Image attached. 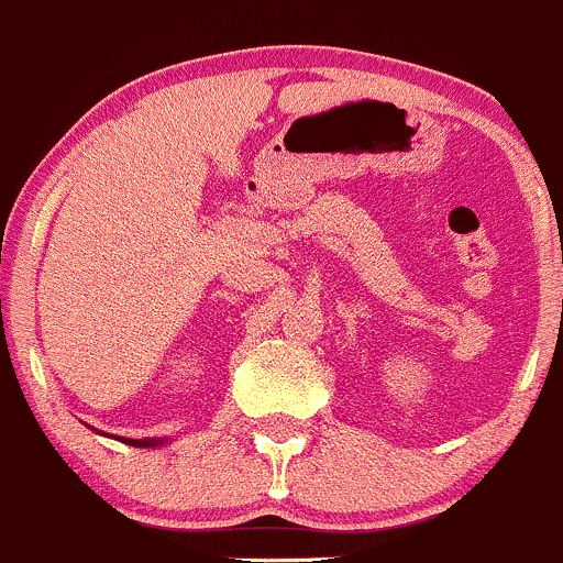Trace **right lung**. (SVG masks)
<instances>
[{"mask_svg": "<svg viewBox=\"0 0 563 563\" xmlns=\"http://www.w3.org/2000/svg\"><path fill=\"white\" fill-rule=\"evenodd\" d=\"M97 431V429H93ZM99 434H104V431H99ZM121 442H126V445H134V448H158V445H167L169 437H147V440H129V437H118Z\"/></svg>", "mask_w": 563, "mask_h": 563, "instance_id": "right-lung-1", "label": "right lung"}]
</instances>
